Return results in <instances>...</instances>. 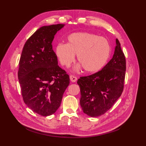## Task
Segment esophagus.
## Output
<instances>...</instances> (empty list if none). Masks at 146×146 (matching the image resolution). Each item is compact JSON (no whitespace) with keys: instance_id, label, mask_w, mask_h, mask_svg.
Returning <instances> with one entry per match:
<instances>
[{"instance_id":"esophagus-1","label":"esophagus","mask_w":146,"mask_h":146,"mask_svg":"<svg viewBox=\"0 0 146 146\" xmlns=\"http://www.w3.org/2000/svg\"><path fill=\"white\" fill-rule=\"evenodd\" d=\"M70 81L71 82H75L76 80H77V78L76 77H75V76H73V75H70Z\"/></svg>"}]
</instances>
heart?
I'll use <instances>...</instances> for the list:
<instances>
[{
  "label": "heart",
  "mask_w": 146,
  "mask_h": 146,
  "mask_svg": "<svg viewBox=\"0 0 146 146\" xmlns=\"http://www.w3.org/2000/svg\"><path fill=\"white\" fill-rule=\"evenodd\" d=\"M60 63L69 67L75 60V54L80 64L76 70L83 68L86 73H95L106 63L110 53L107 40L89 33H75L68 37V43H60L55 48Z\"/></svg>",
  "instance_id": "heart-1"
}]
</instances>
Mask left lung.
I'll return each instance as SVG.
<instances>
[{"instance_id":"left-lung-1","label":"left lung","mask_w":146,"mask_h":146,"mask_svg":"<svg viewBox=\"0 0 146 146\" xmlns=\"http://www.w3.org/2000/svg\"><path fill=\"white\" fill-rule=\"evenodd\" d=\"M125 70V55L116 39L114 54L110 61L100 71L78 80L83 112L96 117L111 108L122 94Z\"/></svg>"}]
</instances>
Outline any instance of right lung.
<instances>
[{
  "label": "right lung",
  "instance_id": "right-lung-1",
  "mask_svg": "<svg viewBox=\"0 0 146 146\" xmlns=\"http://www.w3.org/2000/svg\"><path fill=\"white\" fill-rule=\"evenodd\" d=\"M64 24L40 27L27 40L22 51L18 79L24 103L33 111L49 116L60 107L70 76L58 65L52 49L54 35Z\"/></svg>",
  "mask_w": 146,
  "mask_h": 146
}]
</instances>
